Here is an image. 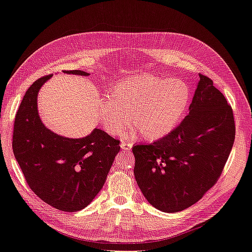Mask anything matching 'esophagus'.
I'll return each mask as SVG.
<instances>
[{
  "label": "esophagus",
  "instance_id": "obj_1",
  "mask_svg": "<svg viewBox=\"0 0 252 252\" xmlns=\"http://www.w3.org/2000/svg\"><path fill=\"white\" fill-rule=\"evenodd\" d=\"M131 147H132V143H130V142H122L121 143V148L123 149V152L131 151Z\"/></svg>",
  "mask_w": 252,
  "mask_h": 252
}]
</instances>
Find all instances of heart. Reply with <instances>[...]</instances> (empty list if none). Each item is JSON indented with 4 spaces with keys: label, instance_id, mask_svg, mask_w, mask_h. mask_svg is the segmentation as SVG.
Returning <instances> with one entry per match:
<instances>
[{
    "label": "heart",
    "instance_id": "obj_1",
    "mask_svg": "<svg viewBox=\"0 0 252 252\" xmlns=\"http://www.w3.org/2000/svg\"><path fill=\"white\" fill-rule=\"evenodd\" d=\"M191 92L180 79L153 75L126 78L113 88L111 96L100 101L99 118L105 130L118 134L129 119L132 131L157 140L171 132L185 114Z\"/></svg>",
    "mask_w": 252,
    "mask_h": 252
}]
</instances>
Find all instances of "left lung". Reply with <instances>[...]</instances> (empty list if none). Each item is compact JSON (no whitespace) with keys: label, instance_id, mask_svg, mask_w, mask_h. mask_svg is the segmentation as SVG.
<instances>
[{"label":"left lung","instance_id":"obj_1","mask_svg":"<svg viewBox=\"0 0 252 252\" xmlns=\"http://www.w3.org/2000/svg\"><path fill=\"white\" fill-rule=\"evenodd\" d=\"M200 80L181 123L151 144H134V178L147 201L175 213L198 201L222 173L235 138L233 111L213 81Z\"/></svg>","mask_w":252,"mask_h":252}]
</instances>
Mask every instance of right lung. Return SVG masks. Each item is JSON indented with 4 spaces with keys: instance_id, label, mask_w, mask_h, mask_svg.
<instances>
[{
    "instance_id": "add662e5",
    "label": "right lung",
    "mask_w": 252,
    "mask_h": 252,
    "mask_svg": "<svg viewBox=\"0 0 252 252\" xmlns=\"http://www.w3.org/2000/svg\"><path fill=\"white\" fill-rule=\"evenodd\" d=\"M66 74L88 76L79 71ZM52 75L37 79L19 106L12 132V151L25 181L40 199L64 212L83 210L106 182L120 141L96 128L81 139H69L47 129L37 110L40 88Z\"/></svg>"
}]
</instances>
